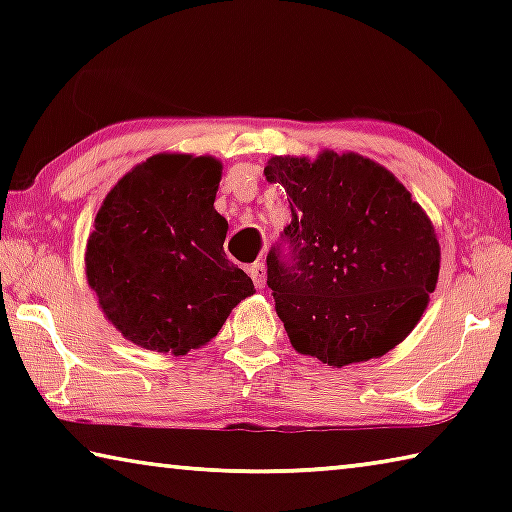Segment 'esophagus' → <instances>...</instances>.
Segmentation results:
<instances>
[{"instance_id":"34e87169","label":"esophagus","mask_w":512,"mask_h":512,"mask_svg":"<svg viewBox=\"0 0 512 512\" xmlns=\"http://www.w3.org/2000/svg\"><path fill=\"white\" fill-rule=\"evenodd\" d=\"M248 273H250V277H253L255 287L264 289V284H266V266H264V262H257V264L250 266Z\"/></svg>"}]
</instances>
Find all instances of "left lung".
<instances>
[{"mask_svg": "<svg viewBox=\"0 0 512 512\" xmlns=\"http://www.w3.org/2000/svg\"><path fill=\"white\" fill-rule=\"evenodd\" d=\"M264 173L291 207L266 284L293 348L334 368L395 348L438 282L440 246L422 207L357 153L275 155Z\"/></svg>", "mask_w": 512, "mask_h": 512, "instance_id": "obj_1", "label": "left lung"}]
</instances>
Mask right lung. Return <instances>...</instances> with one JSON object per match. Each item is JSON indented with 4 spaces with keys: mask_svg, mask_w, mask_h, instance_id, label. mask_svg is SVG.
I'll list each match as a JSON object with an SVG mask.
<instances>
[{
    "mask_svg": "<svg viewBox=\"0 0 512 512\" xmlns=\"http://www.w3.org/2000/svg\"><path fill=\"white\" fill-rule=\"evenodd\" d=\"M219 180L214 158L153 155L110 189L94 219L88 282L106 318L140 348H201L255 293L225 257L228 221L214 210Z\"/></svg>",
    "mask_w": 512,
    "mask_h": 512,
    "instance_id": "obj_1",
    "label": "right lung"
}]
</instances>
